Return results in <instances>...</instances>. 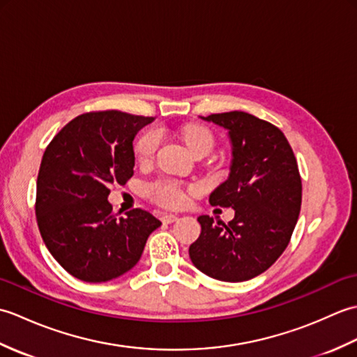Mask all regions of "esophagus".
<instances>
[{
    "label": "esophagus",
    "instance_id": "34e87169",
    "mask_svg": "<svg viewBox=\"0 0 357 357\" xmlns=\"http://www.w3.org/2000/svg\"><path fill=\"white\" fill-rule=\"evenodd\" d=\"M162 222L164 224H172V222H174L178 219V216L176 215H172V213H165V215H162Z\"/></svg>",
    "mask_w": 357,
    "mask_h": 357
}]
</instances>
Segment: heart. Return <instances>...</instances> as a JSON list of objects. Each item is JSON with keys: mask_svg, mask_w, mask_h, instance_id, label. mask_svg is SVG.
<instances>
[{"mask_svg": "<svg viewBox=\"0 0 357 357\" xmlns=\"http://www.w3.org/2000/svg\"><path fill=\"white\" fill-rule=\"evenodd\" d=\"M184 139L195 155L202 150L211 151L215 144L213 135H211L208 128L198 126L187 127L184 130ZM159 142H161V132L156 130V128L144 130L133 144V153L135 158L138 159V162H150L155 158ZM187 190L188 187L178 179L158 178L147 184L146 195L149 196V199L159 204V206L167 208H178L183 207L187 202Z\"/></svg>", "mask_w": 357, "mask_h": 357, "instance_id": "heart-1", "label": "heart"}]
</instances>
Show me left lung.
Returning <instances> with one entry per match:
<instances>
[{
  "label": "left lung",
  "instance_id": "left-lung-1",
  "mask_svg": "<svg viewBox=\"0 0 357 357\" xmlns=\"http://www.w3.org/2000/svg\"><path fill=\"white\" fill-rule=\"evenodd\" d=\"M230 135V176L210 195L211 206L234 208L229 224L199 216L201 234L188 248L193 265L224 282H242L276 262L291 239L302 202V181L285 135L245 112L204 118Z\"/></svg>",
  "mask_w": 357,
  "mask_h": 357
}]
</instances>
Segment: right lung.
<instances>
[{
  "mask_svg": "<svg viewBox=\"0 0 357 357\" xmlns=\"http://www.w3.org/2000/svg\"><path fill=\"white\" fill-rule=\"evenodd\" d=\"M151 116L119 110L72 119L45 149L36 181V222L61 267L84 282H105L133 268L161 221L142 208L112 213L110 184L135 167L133 139Z\"/></svg>",
  "mask_w": 357,
  "mask_h": 357,
  "instance_id": "add662e5",
  "label": "right lung"
}]
</instances>
